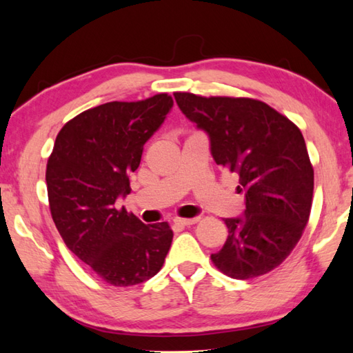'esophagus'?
<instances>
[{
    "label": "esophagus",
    "mask_w": 353,
    "mask_h": 353,
    "mask_svg": "<svg viewBox=\"0 0 353 353\" xmlns=\"http://www.w3.org/2000/svg\"><path fill=\"white\" fill-rule=\"evenodd\" d=\"M199 221V216H196V219H176L174 224H177V226H191V224H196Z\"/></svg>",
    "instance_id": "esophagus-1"
}]
</instances>
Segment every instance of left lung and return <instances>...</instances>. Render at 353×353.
<instances>
[{"label":"left lung","mask_w":353,"mask_h":353,"mask_svg":"<svg viewBox=\"0 0 353 353\" xmlns=\"http://www.w3.org/2000/svg\"><path fill=\"white\" fill-rule=\"evenodd\" d=\"M179 108L211 139L216 165L239 177L243 219H224L229 235L214 265L234 279L267 274L288 258L308 224L314 168L301 129L267 103L247 97L174 92Z\"/></svg>","instance_id":"obj_1"}]
</instances>
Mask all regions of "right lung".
<instances>
[{
	"label": "right lung",
	"instance_id": "add662e5",
	"mask_svg": "<svg viewBox=\"0 0 353 353\" xmlns=\"http://www.w3.org/2000/svg\"><path fill=\"white\" fill-rule=\"evenodd\" d=\"M172 106L168 94L139 101H110L66 123L47 162L48 203L66 247L114 287H132L163 265L172 230L167 221L144 224L117 206L130 192L144 144Z\"/></svg>",
	"mask_w": 353,
	"mask_h": 353
}]
</instances>
